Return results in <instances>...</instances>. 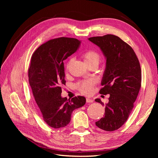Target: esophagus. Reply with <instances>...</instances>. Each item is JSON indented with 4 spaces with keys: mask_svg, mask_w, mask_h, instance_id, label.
Listing matches in <instances>:
<instances>
[{
    "mask_svg": "<svg viewBox=\"0 0 158 158\" xmlns=\"http://www.w3.org/2000/svg\"><path fill=\"white\" fill-rule=\"evenodd\" d=\"M94 102V100L92 99H91L89 98H86V102L87 103H92Z\"/></svg>",
    "mask_w": 158,
    "mask_h": 158,
    "instance_id": "34e87169",
    "label": "esophagus"
}]
</instances>
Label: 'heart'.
<instances>
[{"mask_svg": "<svg viewBox=\"0 0 158 158\" xmlns=\"http://www.w3.org/2000/svg\"><path fill=\"white\" fill-rule=\"evenodd\" d=\"M82 58L84 59V60L87 65L91 64H99V63L100 61V56L96 52L94 51H85L82 54ZM73 62V59H70L67 62V63L66 64V69L67 70L70 65L71 63ZM95 84V81L94 80H84L82 82H80L78 84L77 88L80 90L81 93H82L85 95H89L92 93L94 85Z\"/></svg>", "mask_w": 158, "mask_h": 158, "instance_id": "heart-1", "label": "heart"}]
</instances>
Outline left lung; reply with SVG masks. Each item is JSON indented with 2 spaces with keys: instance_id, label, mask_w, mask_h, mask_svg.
Listing matches in <instances>:
<instances>
[{
  "instance_id": "8db88e82",
  "label": "left lung",
  "mask_w": 158,
  "mask_h": 158,
  "mask_svg": "<svg viewBox=\"0 0 158 158\" xmlns=\"http://www.w3.org/2000/svg\"><path fill=\"white\" fill-rule=\"evenodd\" d=\"M98 46L106 60L99 93L109 94L105 114L95 125L106 131H113L126 122L141 87V69L132 47L118 37L107 34L88 38ZM102 106L101 99H95Z\"/></svg>"
}]
</instances>
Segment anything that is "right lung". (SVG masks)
<instances>
[{
	"mask_svg": "<svg viewBox=\"0 0 158 158\" xmlns=\"http://www.w3.org/2000/svg\"><path fill=\"white\" fill-rule=\"evenodd\" d=\"M80 44L81 41L75 38H56L38 47L31 56L30 84L44 120L51 127L69 125L73 111L86 102L83 96L71 99L61 96V85L66 83L63 61L76 52Z\"/></svg>",
	"mask_w": 158,
	"mask_h": 158,
	"instance_id": "obj_1",
	"label": "right lung"
}]
</instances>
